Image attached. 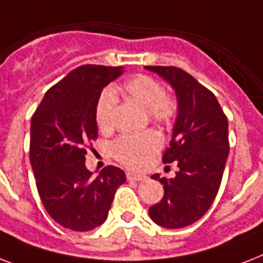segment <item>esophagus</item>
I'll return each instance as SVG.
<instances>
[{"instance_id": "1", "label": "esophagus", "mask_w": 263, "mask_h": 263, "mask_svg": "<svg viewBox=\"0 0 263 263\" xmlns=\"http://www.w3.org/2000/svg\"><path fill=\"white\" fill-rule=\"evenodd\" d=\"M127 179L132 180V181H144L147 179V176L139 175V173H134V172H128L127 173Z\"/></svg>"}]
</instances>
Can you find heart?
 <instances>
[{
  "label": "heart",
  "instance_id": "b5f03b06",
  "mask_svg": "<svg viewBox=\"0 0 263 263\" xmlns=\"http://www.w3.org/2000/svg\"><path fill=\"white\" fill-rule=\"evenodd\" d=\"M124 94L132 102L138 103L148 117L157 123L168 124L175 119L177 102L175 98L164 94V88L156 79L147 75H138L124 84ZM116 109V92L105 90L95 107V120L102 131L110 129ZM162 140L154 131L142 134H125L111 143L110 152L116 160L128 168H143L152 157L158 152Z\"/></svg>",
  "mask_w": 263,
  "mask_h": 263
}]
</instances>
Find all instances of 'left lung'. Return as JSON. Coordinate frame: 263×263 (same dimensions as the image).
Returning <instances> with one entry per match:
<instances>
[{
	"label": "left lung",
	"mask_w": 263,
	"mask_h": 263,
	"mask_svg": "<svg viewBox=\"0 0 263 263\" xmlns=\"http://www.w3.org/2000/svg\"><path fill=\"white\" fill-rule=\"evenodd\" d=\"M175 90L177 115L165 164L176 162L175 177L152 179L164 184V198L148 209L156 224L169 229L188 227L212 206L229 153L228 120L212 91L176 67H144Z\"/></svg>",
	"instance_id": "1"
}]
</instances>
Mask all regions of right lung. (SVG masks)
Returning <instances> with one entry per match:
<instances>
[{
  "mask_svg": "<svg viewBox=\"0 0 263 263\" xmlns=\"http://www.w3.org/2000/svg\"><path fill=\"white\" fill-rule=\"evenodd\" d=\"M123 67L82 65L43 97L31 120L30 161L49 216L61 227L86 232L105 222L116 190L127 180L116 166L94 176L86 144L97 139L95 107Z\"/></svg>",
  "mask_w": 263,
  "mask_h": 263,
  "instance_id": "1",
  "label": "right lung"
}]
</instances>
